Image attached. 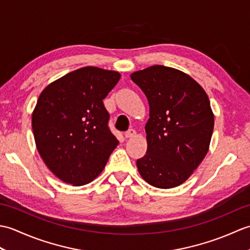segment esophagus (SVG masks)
Instances as JSON below:
<instances>
[{
    "label": "esophagus",
    "mask_w": 250,
    "mask_h": 250,
    "mask_svg": "<svg viewBox=\"0 0 250 250\" xmlns=\"http://www.w3.org/2000/svg\"><path fill=\"white\" fill-rule=\"evenodd\" d=\"M135 134H136V131L134 129H129L128 131L125 132V136L128 137V139H129V137L135 136Z\"/></svg>",
    "instance_id": "34e87169"
}]
</instances>
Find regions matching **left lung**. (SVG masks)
<instances>
[{
  "label": "left lung",
  "mask_w": 250,
  "mask_h": 250,
  "mask_svg": "<svg viewBox=\"0 0 250 250\" xmlns=\"http://www.w3.org/2000/svg\"><path fill=\"white\" fill-rule=\"evenodd\" d=\"M131 79L149 103L147 151L137 159L139 172L153 187H177L208 151L214 130L208 97L194 79L172 67L153 65Z\"/></svg>",
  "instance_id": "1"
}]
</instances>
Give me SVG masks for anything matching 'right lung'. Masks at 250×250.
<instances>
[{"mask_svg": "<svg viewBox=\"0 0 250 250\" xmlns=\"http://www.w3.org/2000/svg\"><path fill=\"white\" fill-rule=\"evenodd\" d=\"M120 74L86 66L66 74L41 93L32 114L35 144L58 178L83 186L103 171L118 140L103 100Z\"/></svg>", "mask_w": 250, "mask_h": 250, "instance_id": "obj_1", "label": "right lung"}]
</instances>
